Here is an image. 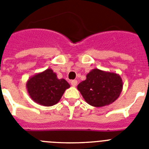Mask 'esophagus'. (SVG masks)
Masks as SVG:
<instances>
[{
	"label": "esophagus",
	"mask_w": 149,
	"mask_h": 149,
	"mask_svg": "<svg viewBox=\"0 0 149 149\" xmlns=\"http://www.w3.org/2000/svg\"><path fill=\"white\" fill-rule=\"evenodd\" d=\"M71 84H72V86H77V81H76V80L72 81H71Z\"/></svg>",
	"instance_id": "1"
}]
</instances>
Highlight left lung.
I'll return each instance as SVG.
<instances>
[{
    "label": "left lung",
    "instance_id": "obj_1",
    "mask_svg": "<svg viewBox=\"0 0 149 149\" xmlns=\"http://www.w3.org/2000/svg\"><path fill=\"white\" fill-rule=\"evenodd\" d=\"M123 88L120 75L114 72L94 68L86 79L77 85V89L89 105L96 107L109 105L119 98Z\"/></svg>",
    "mask_w": 149,
    "mask_h": 149
}]
</instances>
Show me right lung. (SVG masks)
I'll return each mask as SVG.
<instances>
[{"mask_svg":"<svg viewBox=\"0 0 149 149\" xmlns=\"http://www.w3.org/2000/svg\"><path fill=\"white\" fill-rule=\"evenodd\" d=\"M27 93L36 103L51 107L60 101L70 85L65 79H58L51 68L30 77L26 84Z\"/></svg>","mask_w":149,"mask_h":149,"instance_id":"obj_1","label":"right lung"}]
</instances>
